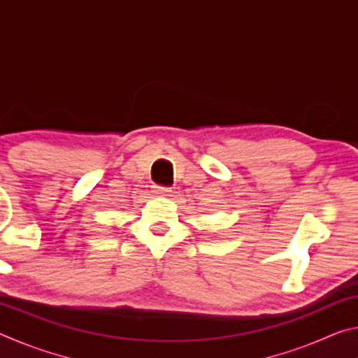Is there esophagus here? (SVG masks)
I'll use <instances>...</instances> for the list:
<instances>
[{"label": "esophagus", "instance_id": "esophagus-1", "mask_svg": "<svg viewBox=\"0 0 358 358\" xmlns=\"http://www.w3.org/2000/svg\"><path fill=\"white\" fill-rule=\"evenodd\" d=\"M155 192L166 196L167 192H171V187H169V186H155Z\"/></svg>", "mask_w": 358, "mask_h": 358}]
</instances>
